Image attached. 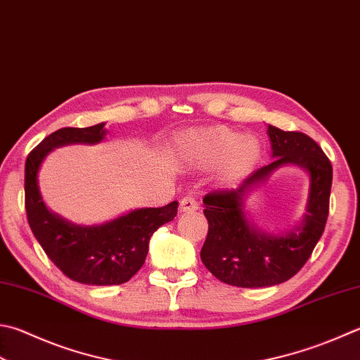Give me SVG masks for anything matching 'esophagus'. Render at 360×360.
Listing matches in <instances>:
<instances>
[{
  "label": "esophagus",
  "instance_id": "1",
  "mask_svg": "<svg viewBox=\"0 0 360 360\" xmlns=\"http://www.w3.org/2000/svg\"><path fill=\"white\" fill-rule=\"evenodd\" d=\"M198 208H199L198 200H195L194 198H191V195H186V198H183L180 200V212H183V213L195 212V210H198Z\"/></svg>",
  "mask_w": 360,
  "mask_h": 360
}]
</instances>
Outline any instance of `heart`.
<instances>
[{"mask_svg":"<svg viewBox=\"0 0 360 360\" xmlns=\"http://www.w3.org/2000/svg\"><path fill=\"white\" fill-rule=\"evenodd\" d=\"M181 158L195 169L219 166V180L235 185L255 171L263 157V146L257 136H241L224 125L193 128L179 136Z\"/></svg>","mask_w":360,"mask_h":360,"instance_id":"obj_1","label":"heart"}]
</instances>
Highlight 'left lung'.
<instances>
[{"label":"left lung","instance_id":"left-lung-1","mask_svg":"<svg viewBox=\"0 0 360 360\" xmlns=\"http://www.w3.org/2000/svg\"><path fill=\"white\" fill-rule=\"evenodd\" d=\"M273 161L257 169L236 189L213 191L203 198L208 221L202 263L216 279L241 288L273 287L300 271L318 240L329 214L332 166L321 147L300 131L268 125ZM297 165L309 174L307 213L295 228L268 234L249 221L245 198L283 165Z\"/></svg>","mask_w":360,"mask_h":360}]
</instances>
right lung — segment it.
Returning <instances> with one entry per match:
<instances>
[{"instance_id":"right-lung-1","label":"right lung","mask_w":360,"mask_h":360,"mask_svg":"<svg viewBox=\"0 0 360 360\" xmlns=\"http://www.w3.org/2000/svg\"><path fill=\"white\" fill-rule=\"evenodd\" d=\"M105 134V124L60 128L34 148L25 165V207L34 236L67 277L86 285H120L130 281L146 262L150 236L177 216L179 207L174 200L160 208L131 210L98 226H77L50 212L37 180L46 155L69 144H98Z\"/></svg>"}]
</instances>
